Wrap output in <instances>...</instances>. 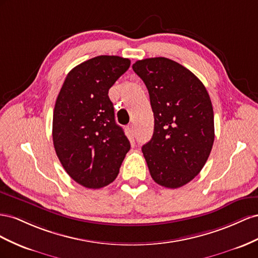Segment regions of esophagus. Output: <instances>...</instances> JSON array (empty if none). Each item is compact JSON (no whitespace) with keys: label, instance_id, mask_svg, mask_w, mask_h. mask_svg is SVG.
I'll use <instances>...</instances> for the list:
<instances>
[{"label":"esophagus","instance_id":"esophagus-1","mask_svg":"<svg viewBox=\"0 0 258 258\" xmlns=\"http://www.w3.org/2000/svg\"><path fill=\"white\" fill-rule=\"evenodd\" d=\"M127 130H128L130 134H131L132 136H134V135L136 134V131H135V125H134V124H131V125H128Z\"/></svg>","mask_w":258,"mask_h":258}]
</instances>
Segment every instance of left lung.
<instances>
[{
	"label": "left lung",
	"mask_w": 258,
	"mask_h": 258,
	"mask_svg": "<svg viewBox=\"0 0 258 258\" xmlns=\"http://www.w3.org/2000/svg\"><path fill=\"white\" fill-rule=\"evenodd\" d=\"M133 70L148 90L154 115L143 153L152 179L179 188L201 172L214 143V112L207 88L192 72L165 57L137 60Z\"/></svg>",
	"instance_id": "1"
}]
</instances>
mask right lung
<instances>
[{
    "mask_svg": "<svg viewBox=\"0 0 258 258\" xmlns=\"http://www.w3.org/2000/svg\"><path fill=\"white\" fill-rule=\"evenodd\" d=\"M119 56H97L73 68L56 99L53 142L64 171L83 187L102 188L119 174L131 144L115 123L109 88L130 68Z\"/></svg>",
    "mask_w": 258,
    "mask_h": 258,
    "instance_id": "obj_1",
    "label": "right lung"
}]
</instances>
